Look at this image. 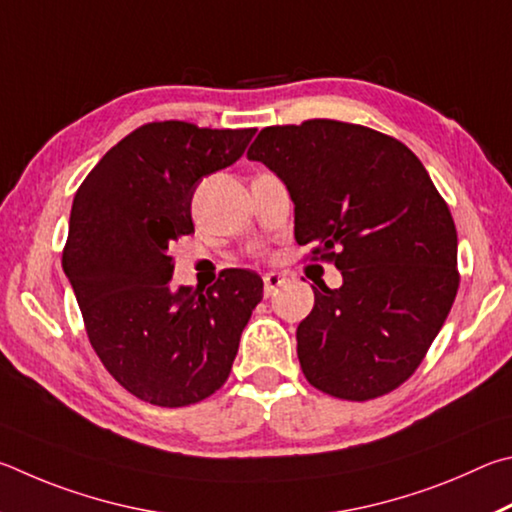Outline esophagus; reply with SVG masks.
Instances as JSON below:
<instances>
[{"label":"esophagus","mask_w":512,"mask_h":512,"mask_svg":"<svg viewBox=\"0 0 512 512\" xmlns=\"http://www.w3.org/2000/svg\"><path fill=\"white\" fill-rule=\"evenodd\" d=\"M263 283H265V288H263L265 297H274V294L279 292L281 285L285 283V276L279 274V272H270V274L263 276Z\"/></svg>","instance_id":"esophagus-1"}]
</instances>
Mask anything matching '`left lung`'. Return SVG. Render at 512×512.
Instances as JSON below:
<instances>
[{
  "instance_id": "8db88e82",
  "label": "left lung",
  "mask_w": 512,
  "mask_h": 512,
  "mask_svg": "<svg viewBox=\"0 0 512 512\" xmlns=\"http://www.w3.org/2000/svg\"><path fill=\"white\" fill-rule=\"evenodd\" d=\"M247 157L294 202V238L335 263L297 328L301 371L342 400L398 389L425 360L459 290L450 206L405 143L364 125L310 119L258 132Z\"/></svg>"
}]
</instances>
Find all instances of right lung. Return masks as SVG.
<instances>
[{
  "label": "right lung",
  "instance_id": "obj_1",
  "mask_svg": "<svg viewBox=\"0 0 512 512\" xmlns=\"http://www.w3.org/2000/svg\"><path fill=\"white\" fill-rule=\"evenodd\" d=\"M256 128L152 121L92 168L71 204L62 270L89 344L125 391L157 407L195 405L227 382L261 276L227 270L209 290L173 288V242L193 233L202 177L231 166Z\"/></svg>",
  "mask_w": 512,
  "mask_h": 512
}]
</instances>
